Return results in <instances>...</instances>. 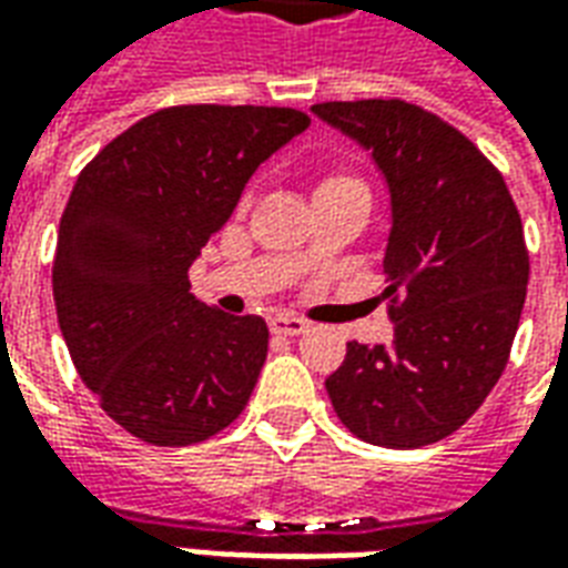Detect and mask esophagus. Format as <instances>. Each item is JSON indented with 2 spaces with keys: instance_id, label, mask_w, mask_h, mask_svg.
<instances>
[{
  "instance_id": "34e87169",
  "label": "esophagus",
  "mask_w": 568,
  "mask_h": 568,
  "mask_svg": "<svg viewBox=\"0 0 568 568\" xmlns=\"http://www.w3.org/2000/svg\"><path fill=\"white\" fill-rule=\"evenodd\" d=\"M307 328V322L295 320V316H271V332L280 334V337H297V334H304Z\"/></svg>"
}]
</instances>
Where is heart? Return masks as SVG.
Returning a JSON list of instances; mask_svg holds the SVG:
<instances>
[{"instance_id":"heart-1","label":"heart","mask_w":568,"mask_h":568,"mask_svg":"<svg viewBox=\"0 0 568 568\" xmlns=\"http://www.w3.org/2000/svg\"><path fill=\"white\" fill-rule=\"evenodd\" d=\"M334 182H346L344 175H332V179H325V182H322L320 187H325V185H334Z\"/></svg>"}]
</instances>
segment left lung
<instances>
[{
	"label": "left lung",
	"mask_w": 568,
	"mask_h": 568,
	"mask_svg": "<svg viewBox=\"0 0 568 568\" xmlns=\"http://www.w3.org/2000/svg\"><path fill=\"white\" fill-rule=\"evenodd\" d=\"M310 112L368 151L393 212L381 295L393 344H346L325 389L356 438L426 447L463 426L508 365L529 283L520 212L475 142L419 105L356 100Z\"/></svg>",
	"instance_id": "8db88e82"
}]
</instances>
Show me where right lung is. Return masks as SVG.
<instances>
[{"label":"right lung","instance_id":"add662e5","mask_svg":"<svg viewBox=\"0 0 568 568\" xmlns=\"http://www.w3.org/2000/svg\"><path fill=\"white\" fill-rule=\"evenodd\" d=\"M307 128L297 109L173 105L81 170L57 234V322L79 377L130 435L187 447L243 414L267 322L200 304L187 267L252 173Z\"/></svg>","mask_w":568,"mask_h":568}]
</instances>
